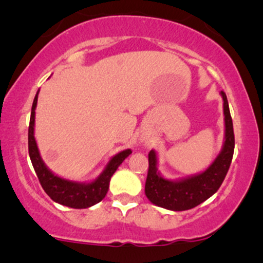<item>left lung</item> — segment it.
Returning <instances> with one entry per match:
<instances>
[{
    "mask_svg": "<svg viewBox=\"0 0 263 263\" xmlns=\"http://www.w3.org/2000/svg\"><path fill=\"white\" fill-rule=\"evenodd\" d=\"M220 95L222 98L225 129L224 142L218 156L206 170L178 179H168L158 171L157 152L155 149L151 151L144 194L152 204L172 211L193 209L215 194L224 182L234 155L235 137L228 98L224 91Z\"/></svg>",
    "mask_w": 263,
    "mask_h": 263,
    "instance_id": "left-lung-1",
    "label": "left lung"
}]
</instances>
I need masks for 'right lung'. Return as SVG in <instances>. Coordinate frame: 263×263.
I'll return each instance as SVG.
<instances>
[{
	"label": "right lung",
	"instance_id": "add662e5",
	"mask_svg": "<svg viewBox=\"0 0 263 263\" xmlns=\"http://www.w3.org/2000/svg\"><path fill=\"white\" fill-rule=\"evenodd\" d=\"M38 93L39 91L35 93V98L33 100L31 120H29L28 152L42 188L55 203L73 208V209H86V208L100 203L106 195L111 177L114 176L120 164L131 155V149H123L121 152L116 153L114 157H111L110 161L105 165L104 171L90 182H77V180L66 179V178L59 177L58 174L53 173L42 159L37 141L34 137L35 108H37Z\"/></svg>",
	"mask_w": 263,
	"mask_h": 263
}]
</instances>
